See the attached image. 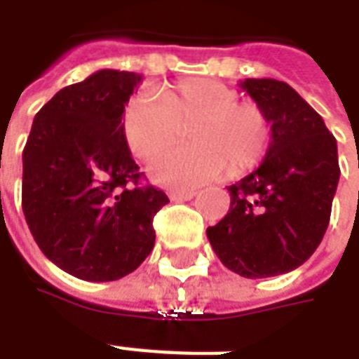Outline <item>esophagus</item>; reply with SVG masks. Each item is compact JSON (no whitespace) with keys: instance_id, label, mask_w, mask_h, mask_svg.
<instances>
[{"instance_id":"1","label":"esophagus","mask_w":359,"mask_h":359,"mask_svg":"<svg viewBox=\"0 0 359 359\" xmlns=\"http://www.w3.org/2000/svg\"><path fill=\"white\" fill-rule=\"evenodd\" d=\"M197 191L194 190H171L169 191V197L175 199V201H188V199H194Z\"/></svg>"}]
</instances>
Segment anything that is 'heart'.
<instances>
[{
	"label": "heart",
	"instance_id": "obj_1",
	"mask_svg": "<svg viewBox=\"0 0 359 359\" xmlns=\"http://www.w3.org/2000/svg\"><path fill=\"white\" fill-rule=\"evenodd\" d=\"M191 126L194 147L163 152L152 179L169 188H194L229 169L242 177L259 168L272 143V126L257 104L240 100L233 87L207 78L177 81L162 98L141 93L123 109V135L140 160H152Z\"/></svg>",
	"mask_w": 359,
	"mask_h": 359
}]
</instances>
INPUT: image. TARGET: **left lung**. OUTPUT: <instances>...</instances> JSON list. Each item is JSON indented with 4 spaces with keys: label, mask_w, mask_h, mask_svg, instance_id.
Here are the masks:
<instances>
[{
    "label": "left lung",
    "mask_w": 359,
    "mask_h": 359,
    "mask_svg": "<svg viewBox=\"0 0 359 359\" xmlns=\"http://www.w3.org/2000/svg\"><path fill=\"white\" fill-rule=\"evenodd\" d=\"M240 87L266 114L272 143L261 165L227 188L229 212L207 236L229 270L272 278L304 264L328 229L341 175L337 141L289 83L251 78Z\"/></svg>",
    "instance_id": "8db88e82"
}]
</instances>
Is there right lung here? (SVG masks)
<instances>
[{
	"mask_svg": "<svg viewBox=\"0 0 359 359\" xmlns=\"http://www.w3.org/2000/svg\"><path fill=\"white\" fill-rule=\"evenodd\" d=\"M141 76L104 69L63 87L35 115L24 147L22 208L44 255L86 281L134 272L154 248L169 199L141 184L123 109Z\"/></svg>",
	"mask_w": 359,
	"mask_h": 359,
	"instance_id": "right-lung-1",
	"label": "right lung"
}]
</instances>
